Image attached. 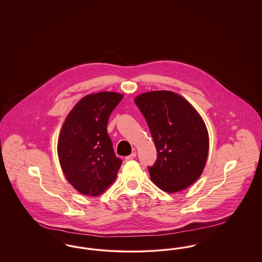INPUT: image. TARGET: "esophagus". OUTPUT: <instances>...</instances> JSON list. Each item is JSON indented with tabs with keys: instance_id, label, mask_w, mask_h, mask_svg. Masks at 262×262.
<instances>
[{
	"instance_id": "obj_1",
	"label": "esophagus",
	"mask_w": 262,
	"mask_h": 262,
	"mask_svg": "<svg viewBox=\"0 0 262 262\" xmlns=\"http://www.w3.org/2000/svg\"><path fill=\"white\" fill-rule=\"evenodd\" d=\"M137 157V152H133L130 155H128V156H126L125 159L127 161V160H133V159H135Z\"/></svg>"
}]
</instances>
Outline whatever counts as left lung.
I'll use <instances>...</instances> for the list:
<instances>
[{
  "mask_svg": "<svg viewBox=\"0 0 262 262\" xmlns=\"http://www.w3.org/2000/svg\"><path fill=\"white\" fill-rule=\"evenodd\" d=\"M135 102L158 154L148 168L151 181L169 193L186 189L201 176L208 157L209 136L202 117L187 99L168 90L141 93Z\"/></svg>",
  "mask_w": 262,
  "mask_h": 262,
  "instance_id": "8db88e82",
  "label": "left lung"
}]
</instances>
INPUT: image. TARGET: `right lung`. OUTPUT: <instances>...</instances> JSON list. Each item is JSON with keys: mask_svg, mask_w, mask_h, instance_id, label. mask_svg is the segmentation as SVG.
<instances>
[{"mask_svg": "<svg viewBox=\"0 0 262 262\" xmlns=\"http://www.w3.org/2000/svg\"><path fill=\"white\" fill-rule=\"evenodd\" d=\"M124 95L102 91L79 100L67 116L58 156L68 182L83 195L98 196L115 182L123 161L116 157L108 120Z\"/></svg>", "mask_w": 262, "mask_h": 262, "instance_id": "right-lung-1", "label": "right lung"}]
</instances>
